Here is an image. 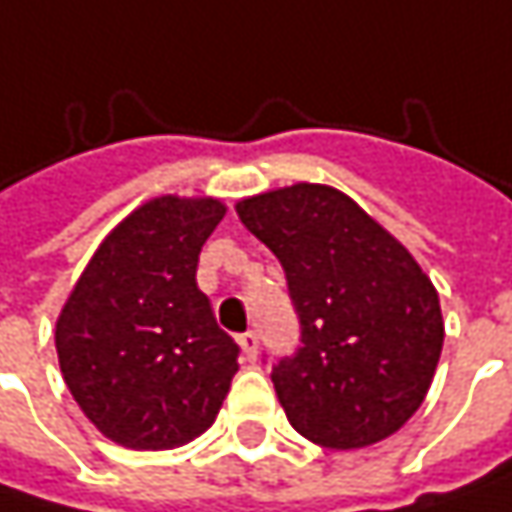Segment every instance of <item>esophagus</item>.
<instances>
[{
    "label": "esophagus",
    "mask_w": 512,
    "mask_h": 512,
    "mask_svg": "<svg viewBox=\"0 0 512 512\" xmlns=\"http://www.w3.org/2000/svg\"><path fill=\"white\" fill-rule=\"evenodd\" d=\"M238 347H241V355H244L247 361H256V355H259V335H256V332L238 335Z\"/></svg>",
    "instance_id": "esophagus-1"
}]
</instances>
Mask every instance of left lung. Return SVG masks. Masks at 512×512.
I'll use <instances>...</instances> for the list:
<instances>
[{
  "label": "left lung",
  "instance_id": "left-lung-1",
  "mask_svg": "<svg viewBox=\"0 0 512 512\" xmlns=\"http://www.w3.org/2000/svg\"><path fill=\"white\" fill-rule=\"evenodd\" d=\"M236 212L279 259L303 326V347L271 373L288 422L341 452L396 434L422 405L446 335L417 259L323 183L244 198Z\"/></svg>",
  "mask_w": 512,
  "mask_h": 512
}]
</instances>
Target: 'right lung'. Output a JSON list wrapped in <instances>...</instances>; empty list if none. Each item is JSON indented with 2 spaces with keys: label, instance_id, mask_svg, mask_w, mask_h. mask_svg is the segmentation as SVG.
Wrapping results in <instances>:
<instances>
[{
  "label": "right lung",
  "instance_id": "right-lung-1",
  "mask_svg": "<svg viewBox=\"0 0 512 512\" xmlns=\"http://www.w3.org/2000/svg\"><path fill=\"white\" fill-rule=\"evenodd\" d=\"M227 215L218 198L163 195L98 244L55 326L63 382L87 420L139 452L183 446L215 422L238 370L198 288V256Z\"/></svg>",
  "mask_w": 512,
  "mask_h": 512
}]
</instances>
